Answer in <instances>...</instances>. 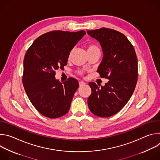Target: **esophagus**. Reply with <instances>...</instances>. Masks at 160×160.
<instances>
[{
    "instance_id": "1",
    "label": "esophagus",
    "mask_w": 160,
    "mask_h": 160,
    "mask_svg": "<svg viewBox=\"0 0 160 160\" xmlns=\"http://www.w3.org/2000/svg\"><path fill=\"white\" fill-rule=\"evenodd\" d=\"M85 84V83L84 82H82V81H80V82H79V85L81 87V86H83V85H84Z\"/></svg>"
}]
</instances>
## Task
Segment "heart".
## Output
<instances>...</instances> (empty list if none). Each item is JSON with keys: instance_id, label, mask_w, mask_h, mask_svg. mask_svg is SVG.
Segmentation results:
<instances>
[{"instance_id": "1", "label": "heart", "mask_w": 160, "mask_h": 160, "mask_svg": "<svg viewBox=\"0 0 160 160\" xmlns=\"http://www.w3.org/2000/svg\"><path fill=\"white\" fill-rule=\"evenodd\" d=\"M100 51V50L96 44H94V43L88 44L87 52H93V51ZM78 73L82 75L83 74V72L82 71H78Z\"/></svg>"}]
</instances>
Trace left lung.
<instances>
[{"label":"left lung","instance_id":"left-lung-1","mask_svg":"<svg viewBox=\"0 0 160 160\" xmlns=\"http://www.w3.org/2000/svg\"><path fill=\"white\" fill-rule=\"evenodd\" d=\"M101 45L103 58L98 72L109 80L104 86L88 83V106L94 115L106 118L118 112L130 99L138 82V58L132 44L122 33L102 28L87 30Z\"/></svg>","mask_w":160,"mask_h":160}]
</instances>
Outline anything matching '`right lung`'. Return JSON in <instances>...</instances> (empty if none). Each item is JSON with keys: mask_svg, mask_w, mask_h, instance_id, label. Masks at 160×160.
I'll return each instance as SVG.
<instances>
[{"mask_svg": "<svg viewBox=\"0 0 160 160\" xmlns=\"http://www.w3.org/2000/svg\"><path fill=\"white\" fill-rule=\"evenodd\" d=\"M61 30L38 37L27 50L22 81L30 102L42 115L59 118L68 112L78 82L69 78L63 83L55 78L56 71L67 64L71 51L85 35Z\"/></svg>", "mask_w": 160, "mask_h": 160, "instance_id": "obj_1", "label": "right lung"}]
</instances>
